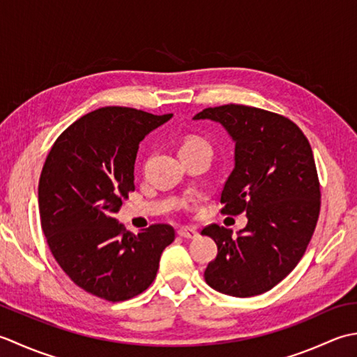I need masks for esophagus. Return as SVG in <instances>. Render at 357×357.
<instances>
[{"label": "esophagus", "instance_id": "esophagus-1", "mask_svg": "<svg viewBox=\"0 0 357 357\" xmlns=\"http://www.w3.org/2000/svg\"><path fill=\"white\" fill-rule=\"evenodd\" d=\"M177 234L183 238H195V237H199V231H197V228L183 227L177 231Z\"/></svg>", "mask_w": 357, "mask_h": 357}]
</instances>
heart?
<instances>
[{
	"label": "heart",
	"mask_w": 357,
	"mask_h": 357,
	"mask_svg": "<svg viewBox=\"0 0 357 357\" xmlns=\"http://www.w3.org/2000/svg\"><path fill=\"white\" fill-rule=\"evenodd\" d=\"M197 146H209V144L205 140H203V138H200V137H188L186 140L181 143L180 151L197 148Z\"/></svg>",
	"instance_id": "obj_1"
}]
</instances>
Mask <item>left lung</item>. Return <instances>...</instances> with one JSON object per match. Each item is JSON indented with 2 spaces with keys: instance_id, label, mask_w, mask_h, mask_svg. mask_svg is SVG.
Wrapping results in <instances>:
<instances>
[{
  "instance_id": "obj_1",
  "label": "left lung",
  "mask_w": 357,
  "mask_h": 357,
  "mask_svg": "<svg viewBox=\"0 0 357 357\" xmlns=\"http://www.w3.org/2000/svg\"><path fill=\"white\" fill-rule=\"evenodd\" d=\"M194 120L220 123L236 143L222 214L248 217L237 237L215 223L203 228L217 245L205 280L228 296L261 294L294 270L316 228L321 185L310 142L296 123L259 107H206Z\"/></svg>"
}]
</instances>
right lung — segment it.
<instances>
[{"mask_svg": "<svg viewBox=\"0 0 357 357\" xmlns=\"http://www.w3.org/2000/svg\"><path fill=\"white\" fill-rule=\"evenodd\" d=\"M171 117L100 107L56 138L43 166L38 205L50 252L75 285L109 302L143 293L176 238L171 225L135 236L114 217L135 189L138 143Z\"/></svg>", "mask_w": 357, "mask_h": 357, "instance_id": "add662e5", "label": "right lung"}]
</instances>
